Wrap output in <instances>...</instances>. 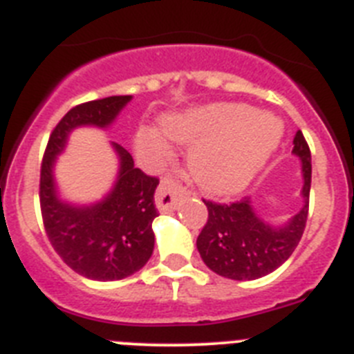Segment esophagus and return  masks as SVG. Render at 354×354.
I'll return each mask as SVG.
<instances>
[{"label":"esophagus","mask_w":354,"mask_h":354,"mask_svg":"<svg viewBox=\"0 0 354 354\" xmlns=\"http://www.w3.org/2000/svg\"><path fill=\"white\" fill-rule=\"evenodd\" d=\"M186 193L183 186L171 177H165L156 192V205L161 212H170L177 207L180 196Z\"/></svg>","instance_id":"esophagus-1"}]
</instances>
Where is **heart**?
Wrapping results in <instances>:
<instances>
[{
    "instance_id": "b5f03b06",
    "label": "heart",
    "mask_w": 354,
    "mask_h": 354,
    "mask_svg": "<svg viewBox=\"0 0 354 354\" xmlns=\"http://www.w3.org/2000/svg\"><path fill=\"white\" fill-rule=\"evenodd\" d=\"M162 131L179 143H194L187 170L202 189L214 195L236 193L264 167L282 138V127L270 115H255L245 104H212L162 118ZM136 145L161 154L167 142L154 129H142Z\"/></svg>"
}]
</instances>
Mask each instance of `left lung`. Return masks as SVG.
I'll return each mask as SVG.
<instances>
[{"instance_id":"1","label":"left lung","mask_w":354,"mask_h":354,"mask_svg":"<svg viewBox=\"0 0 354 354\" xmlns=\"http://www.w3.org/2000/svg\"><path fill=\"white\" fill-rule=\"evenodd\" d=\"M292 152L301 159L303 207L280 227L261 220L250 196L232 202L207 205V221L196 239L200 257L209 270L230 280H255L273 273L292 255L303 236L308 216L312 162L310 149L301 131L294 136Z\"/></svg>"}]
</instances>
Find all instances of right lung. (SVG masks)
<instances>
[{
	"instance_id": "obj_1",
	"label": "right lung",
	"mask_w": 354,
	"mask_h": 354,
	"mask_svg": "<svg viewBox=\"0 0 354 354\" xmlns=\"http://www.w3.org/2000/svg\"><path fill=\"white\" fill-rule=\"evenodd\" d=\"M129 101L131 95H113L74 106L53 129L40 167V211L53 248L71 270L99 282L136 273L152 255L159 179L134 168L133 156L111 142L120 161L117 183L101 202L80 207L58 198L53 168L72 129H104Z\"/></svg>"
}]
</instances>
